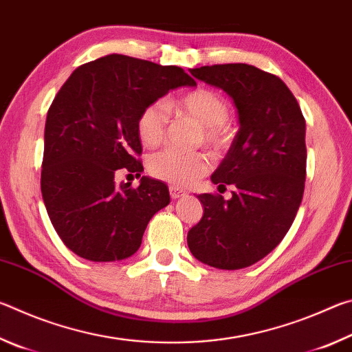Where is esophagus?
I'll return each mask as SVG.
<instances>
[{"mask_svg": "<svg viewBox=\"0 0 352 352\" xmlns=\"http://www.w3.org/2000/svg\"><path fill=\"white\" fill-rule=\"evenodd\" d=\"M169 194H170V199H180V197H183L184 194V190L183 189H180L178 186H169Z\"/></svg>", "mask_w": 352, "mask_h": 352, "instance_id": "34e87169", "label": "esophagus"}]
</instances>
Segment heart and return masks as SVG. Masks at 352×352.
<instances>
[{"label": "heart", "mask_w": 352, "mask_h": 352, "mask_svg": "<svg viewBox=\"0 0 352 352\" xmlns=\"http://www.w3.org/2000/svg\"><path fill=\"white\" fill-rule=\"evenodd\" d=\"M177 115L188 118L200 127L199 142H205L216 151L230 144L231 132L228 126L230 105L219 93L206 88H197L169 104ZM169 126L168 105L160 102L147 104L141 110L136 122L140 140L147 147L162 144ZM212 168V160L206 152H178L174 148L157 152L148 157L147 169L158 180L177 186H190Z\"/></svg>", "instance_id": "obj_1"}]
</instances>
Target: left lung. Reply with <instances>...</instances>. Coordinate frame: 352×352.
I'll use <instances>...</instances> for the list:
<instances>
[{
	"mask_svg": "<svg viewBox=\"0 0 352 352\" xmlns=\"http://www.w3.org/2000/svg\"><path fill=\"white\" fill-rule=\"evenodd\" d=\"M190 74L233 98L241 127L211 177L219 188L231 184L233 197L199 195L204 217L189 230L188 247L216 269H245L294 223L306 182V121L287 85L253 65H211Z\"/></svg>",
	"mask_w": 352,
	"mask_h": 352,
	"instance_id": "1",
	"label": "left lung"
}]
</instances>
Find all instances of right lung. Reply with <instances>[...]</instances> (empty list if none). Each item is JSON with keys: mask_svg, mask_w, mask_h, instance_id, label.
I'll return each instance as SVG.
<instances>
[{"mask_svg": "<svg viewBox=\"0 0 352 352\" xmlns=\"http://www.w3.org/2000/svg\"><path fill=\"white\" fill-rule=\"evenodd\" d=\"M195 85L178 67L110 54L80 65L47 110L41 195L65 245L83 259L121 261L140 248L148 220L168 206L163 182L140 177L141 110L169 90Z\"/></svg>", "mask_w": 352, "mask_h": 352, "instance_id": "add662e5", "label": "right lung"}]
</instances>
